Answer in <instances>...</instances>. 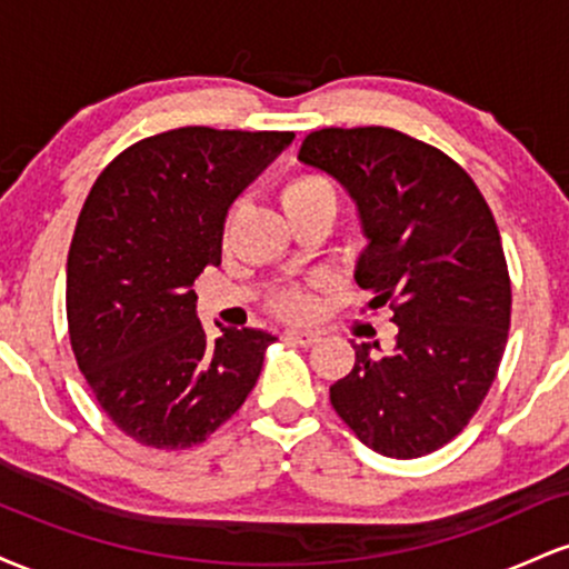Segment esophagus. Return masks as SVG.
<instances>
[{"instance_id":"1","label":"esophagus","mask_w":569,"mask_h":569,"mask_svg":"<svg viewBox=\"0 0 569 569\" xmlns=\"http://www.w3.org/2000/svg\"><path fill=\"white\" fill-rule=\"evenodd\" d=\"M286 339L302 345V348H310V345H316L321 337H318L316 331H307V329H289V331H286Z\"/></svg>"}]
</instances>
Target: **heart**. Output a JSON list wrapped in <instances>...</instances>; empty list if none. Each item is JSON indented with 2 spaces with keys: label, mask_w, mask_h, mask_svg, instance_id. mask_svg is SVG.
Wrapping results in <instances>:
<instances>
[{
  "label": "heart",
  "mask_w": 569,
  "mask_h": 569,
  "mask_svg": "<svg viewBox=\"0 0 569 569\" xmlns=\"http://www.w3.org/2000/svg\"><path fill=\"white\" fill-rule=\"evenodd\" d=\"M278 200L283 206V211L289 213V219L299 217L307 208H316L321 202H335V189L321 173L307 171V168H297L289 171L283 179L278 181ZM227 230H230V219H227ZM312 299L310 293L302 289H286L272 297V310L283 318H307L312 312Z\"/></svg>",
  "instance_id": "heart-1"
}]
</instances>
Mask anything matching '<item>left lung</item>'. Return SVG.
I'll return each mask as SVG.
<instances>
[{"label":"left lung","mask_w":569,"mask_h":569,"mask_svg":"<svg viewBox=\"0 0 569 569\" xmlns=\"http://www.w3.org/2000/svg\"><path fill=\"white\" fill-rule=\"evenodd\" d=\"M299 160L356 200L369 238L356 283L398 326L385 356L352 345L331 407L385 457L436 452L481 407L511 329V278L485 194L449 154L393 128L312 130Z\"/></svg>","instance_id":"1"}]
</instances>
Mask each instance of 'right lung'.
<instances>
[{
  "label": "right lung",
  "mask_w": 569,
  "mask_h": 569,
  "mask_svg": "<svg viewBox=\"0 0 569 569\" xmlns=\"http://www.w3.org/2000/svg\"><path fill=\"white\" fill-rule=\"evenodd\" d=\"M291 141V130H166L117 154L84 200L67 262L71 350L98 407L141 447H198L259 380L276 337L208 339L192 286L221 262L232 200Z\"/></svg>",
  "instance_id": "right-lung-1"
}]
</instances>
